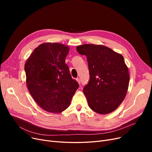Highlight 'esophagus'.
<instances>
[{
    "mask_svg": "<svg viewBox=\"0 0 152 152\" xmlns=\"http://www.w3.org/2000/svg\"><path fill=\"white\" fill-rule=\"evenodd\" d=\"M76 81H77V82L78 83V84L80 85V84H81V80H80V79L79 78H76Z\"/></svg>",
    "mask_w": 152,
    "mask_h": 152,
    "instance_id": "esophagus-1",
    "label": "esophagus"
}]
</instances>
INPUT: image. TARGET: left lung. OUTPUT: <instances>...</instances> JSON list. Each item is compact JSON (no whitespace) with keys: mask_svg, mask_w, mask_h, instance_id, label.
<instances>
[{"mask_svg":"<svg viewBox=\"0 0 152 152\" xmlns=\"http://www.w3.org/2000/svg\"><path fill=\"white\" fill-rule=\"evenodd\" d=\"M76 50L88 63L90 79L83 92L89 107L101 115L113 112L129 87V73L123 55L103 45L83 44Z\"/></svg>","mask_w":152,"mask_h":152,"instance_id":"1","label":"left lung"}]
</instances>
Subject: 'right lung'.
<instances>
[{"label":"right lung","instance_id":"1","mask_svg":"<svg viewBox=\"0 0 152 152\" xmlns=\"http://www.w3.org/2000/svg\"><path fill=\"white\" fill-rule=\"evenodd\" d=\"M69 51L66 45L43 43L26 61L28 89L37 105L47 112L58 113L65 110L79 87L65 63Z\"/></svg>","mask_w":152,"mask_h":152}]
</instances>
